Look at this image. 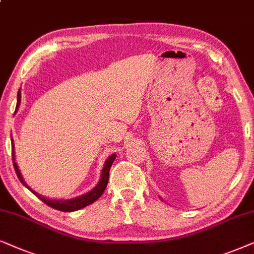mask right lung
<instances>
[{
	"instance_id": "obj_1",
	"label": "right lung",
	"mask_w": 254,
	"mask_h": 254,
	"mask_svg": "<svg viewBox=\"0 0 254 254\" xmlns=\"http://www.w3.org/2000/svg\"><path fill=\"white\" fill-rule=\"evenodd\" d=\"M19 102H21V93L18 92V101H17V104H18V106H19ZM18 106H17V107H18ZM11 150H12L11 154H12L13 167H15V172H16L17 177H18L19 181H21L26 188H29L28 186L25 185L24 180H23L22 175H21V173H19L18 167H17V164L15 162V151H13V141H12V139H11ZM115 158H116V154H111L110 157L108 158V160L106 161V164H104V167L102 170V175H101V179H100L99 184L96 185V187H94L92 190L88 191L87 194H83V195L79 196V197L72 198V200H50V198H45V197H43V196L38 195L37 192L31 190L30 188L29 189L37 196V197L39 198V200H42L46 205H49V207L56 209V210L66 211V212L79 210V209H81V208H84V207H87V205L92 204L93 202H95L97 198H99L100 196L103 194L104 189L107 188L108 180H109V171H110L111 165H113V162L115 160Z\"/></svg>"
}]
</instances>
